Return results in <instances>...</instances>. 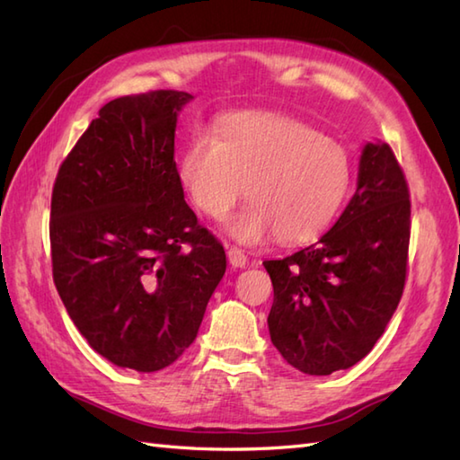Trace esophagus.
<instances>
[{
    "label": "esophagus",
    "instance_id": "1",
    "mask_svg": "<svg viewBox=\"0 0 460 460\" xmlns=\"http://www.w3.org/2000/svg\"><path fill=\"white\" fill-rule=\"evenodd\" d=\"M227 257H229V262L235 269H243L247 265V255L243 252L239 247H229L227 249Z\"/></svg>",
    "mask_w": 460,
    "mask_h": 460
}]
</instances>
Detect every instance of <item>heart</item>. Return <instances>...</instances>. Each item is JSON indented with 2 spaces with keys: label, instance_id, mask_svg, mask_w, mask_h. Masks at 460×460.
I'll use <instances>...</instances> for the list:
<instances>
[{
  "label": "heart",
  "instance_id": "obj_1",
  "mask_svg": "<svg viewBox=\"0 0 460 460\" xmlns=\"http://www.w3.org/2000/svg\"><path fill=\"white\" fill-rule=\"evenodd\" d=\"M178 180L201 213L221 219L245 193L251 201L225 223L233 239L259 245L312 241L334 219L351 183L340 142L279 112H241L217 136L198 130L178 162Z\"/></svg>",
  "mask_w": 460,
  "mask_h": 460
}]
</instances>
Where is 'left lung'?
Wrapping results in <instances>:
<instances>
[{"label":"left lung","instance_id":"8db88e82","mask_svg":"<svg viewBox=\"0 0 460 460\" xmlns=\"http://www.w3.org/2000/svg\"><path fill=\"white\" fill-rule=\"evenodd\" d=\"M411 235L405 173L387 144H366L358 188L334 227L265 261L275 290L270 341L292 367L330 376L366 358L402 300Z\"/></svg>","mask_w":460,"mask_h":460}]
</instances>
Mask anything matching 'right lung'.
I'll return each mask as SVG.
<instances>
[{
    "mask_svg": "<svg viewBox=\"0 0 460 460\" xmlns=\"http://www.w3.org/2000/svg\"><path fill=\"white\" fill-rule=\"evenodd\" d=\"M191 99L150 91L106 102L53 185L58 296L94 351L136 371L168 367L193 344L227 269L173 160L178 112Z\"/></svg>",
    "mask_w": 460,
    "mask_h": 460,
    "instance_id": "obj_1",
    "label": "right lung"
}]
</instances>
